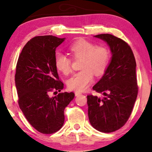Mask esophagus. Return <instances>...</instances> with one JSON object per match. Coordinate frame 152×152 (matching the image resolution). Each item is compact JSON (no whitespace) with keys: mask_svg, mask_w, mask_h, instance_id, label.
Listing matches in <instances>:
<instances>
[{"mask_svg":"<svg viewBox=\"0 0 152 152\" xmlns=\"http://www.w3.org/2000/svg\"><path fill=\"white\" fill-rule=\"evenodd\" d=\"M75 96H80V95H82V93L79 92V91H75Z\"/></svg>","mask_w":152,"mask_h":152,"instance_id":"34e87169","label":"esophagus"}]
</instances>
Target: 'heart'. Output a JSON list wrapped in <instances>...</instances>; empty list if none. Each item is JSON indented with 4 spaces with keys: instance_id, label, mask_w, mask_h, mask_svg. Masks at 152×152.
Here are the masks:
<instances>
[{
    "instance_id": "obj_1",
    "label": "heart",
    "mask_w": 152,
    "mask_h": 152,
    "mask_svg": "<svg viewBox=\"0 0 152 152\" xmlns=\"http://www.w3.org/2000/svg\"><path fill=\"white\" fill-rule=\"evenodd\" d=\"M69 50L74 59L82 58L80 68L68 80L69 89L83 91L93 80V73L99 76L104 73L109 66L111 53L104 45H96L92 41L84 39L75 41L69 45ZM55 64L58 70L64 75L71 71L72 60L65 54L59 53L55 56Z\"/></svg>"
}]
</instances>
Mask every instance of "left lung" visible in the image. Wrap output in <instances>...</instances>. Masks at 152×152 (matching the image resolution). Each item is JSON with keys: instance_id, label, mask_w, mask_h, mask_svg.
I'll return each instance as SVG.
<instances>
[{"instance_id": "left-lung-1", "label": "left lung", "mask_w": 152, "mask_h": 152, "mask_svg": "<svg viewBox=\"0 0 152 152\" xmlns=\"http://www.w3.org/2000/svg\"><path fill=\"white\" fill-rule=\"evenodd\" d=\"M109 45L112 57L101 80L93 87L102 98L87 96L90 123L100 132L111 133L123 126L132 113L138 95L136 63L127 43L112 34L95 36Z\"/></svg>"}]
</instances>
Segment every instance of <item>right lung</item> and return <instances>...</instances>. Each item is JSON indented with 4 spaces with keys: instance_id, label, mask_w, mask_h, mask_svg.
<instances>
[{
    "instance_id": "add662e5",
    "label": "right lung",
    "mask_w": 152,
    "mask_h": 152,
    "mask_svg": "<svg viewBox=\"0 0 152 152\" xmlns=\"http://www.w3.org/2000/svg\"><path fill=\"white\" fill-rule=\"evenodd\" d=\"M64 40L53 35L34 37L23 47L16 64L18 105L29 123L44 134L62 127L64 109L75 97L72 92L49 96L51 91L57 93L64 88L55 60L56 48Z\"/></svg>"
}]
</instances>
